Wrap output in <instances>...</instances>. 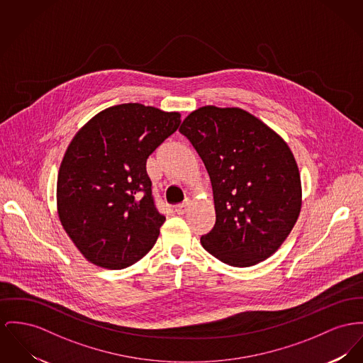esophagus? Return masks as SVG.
Here are the masks:
<instances>
[{"instance_id":"esophagus-1","label":"esophagus","mask_w":363,"mask_h":363,"mask_svg":"<svg viewBox=\"0 0 363 363\" xmlns=\"http://www.w3.org/2000/svg\"><path fill=\"white\" fill-rule=\"evenodd\" d=\"M189 208H190V202L186 201V202L180 203V205H176V206H174V211H176L177 215H184V213L189 211Z\"/></svg>"}]
</instances>
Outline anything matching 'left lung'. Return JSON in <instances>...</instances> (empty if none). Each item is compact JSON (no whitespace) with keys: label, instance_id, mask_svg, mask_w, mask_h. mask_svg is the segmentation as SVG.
Masks as SVG:
<instances>
[{"label":"left lung","instance_id":"8db88e82","mask_svg":"<svg viewBox=\"0 0 363 363\" xmlns=\"http://www.w3.org/2000/svg\"><path fill=\"white\" fill-rule=\"evenodd\" d=\"M209 173L216 223L201 237L205 250L233 267L274 255L301 209V180L286 142L240 107L203 106L182 123Z\"/></svg>","mask_w":363,"mask_h":363}]
</instances>
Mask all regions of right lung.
<instances>
[{"instance_id": "add662e5", "label": "right lung", "mask_w": 363, "mask_h": 363, "mask_svg": "<svg viewBox=\"0 0 363 363\" xmlns=\"http://www.w3.org/2000/svg\"><path fill=\"white\" fill-rule=\"evenodd\" d=\"M180 113L140 103L100 111L73 138L62 160L59 220L95 266L122 269L152 249L165 221L151 193L147 158L180 125Z\"/></svg>"}]
</instances>
